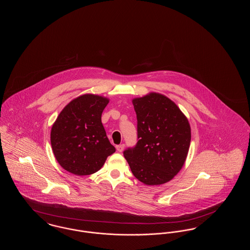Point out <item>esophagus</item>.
<instances>
[{
  "label": "esophagus",
  "mask_w": 250,
  "mask_h": 250,
  "mask_svg": "<svg viewBox=\"0 0 250 250\" xmlns=\"http://www.w3.org/2000/svg\"><path fill=\"white\" fill-rule=\"evenodd\" d=\"M124 148H125V144H119V145H117L116 146V149H117V151L118 152H123V150H124Z\"/></svg>",
  "instance_id": "34e87169"
}]
</instances>
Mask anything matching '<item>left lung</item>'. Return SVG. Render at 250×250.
Here are the masks:
<instances>
[{
    "label": "left lung",
    "mask_w": 250,
    "mask_h": 250,
    "mask_svg": "<svg viewBox=\"0 0 250 250\" xmlns=\"http://www.w3.org/2000/svg\"><path fill=\"white\" fill-rule=\"evenodd\" d=\"M138 143L124 151L134 176L156 186L174 177L184 165L191 141L190 125L174 102L151 93L133 99Z\"/></svg>",
    "instance_id": "8db88e82"
}]
</instances>
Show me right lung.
I'll list each match as a JSON object with an SVG mask.
<instances>
[{
	"label": "right lung",
	"mask_w": 250,
	"mask_h": 250,
	"mask_svg": "<svg viewBox=\"0 0 250 250\" xmlns=\"http://www.w3.org/2000/svg\"><path fill=\"white\" fill-rule=\"evenodd\" d=\"M108 99L84 95L63 107L52 125L50 143L58 163L76 175L99 170L115 152L101 122Z\"/></svg>",
	"instance_id": "right-lung-1"
}]
</instances>
